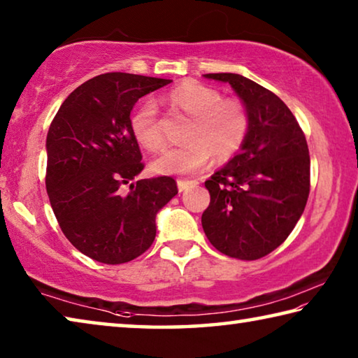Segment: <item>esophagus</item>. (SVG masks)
Here are the masks:
<instances>
[{"label": "esophagus", "instance_id": "34e87169", "mask_svg": "<svg viewBox=\"0 0 358 358\" xmlns=\"http://www.w3.org/2000/svg\"><path fill=\"white\" fill-rule=\"evenodd\" d=\"M196 185H197L196 180H183V178L177 180V186H178V191H180V192H183V191L187 189V187L196 186Z\"/></svg>", "mask_w": 358, "mask_h": 358}]
</instances>
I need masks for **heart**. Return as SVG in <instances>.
I'll return each mask as SVG.
<instances>
[{"instance_id": "b5f03b06", "label": "heart", "mask_w": 358, "mask_h": 358, "mask_svg": "<svg viewBox=\"0 0 358 358\" xmlns=\"http://www.w3.org/2000/svg\"><path fill=\"white\" fill-rule=\"evenodd\" d=\"M167 106L187 117L181 131V141L151 162V172L157 175L189 173L207 164L210 156L215 162H226L243 147L251 128L246 106L238 99H222L216 88L196 80H185L166 94ZM131 131L137 143L148 151L164 145L156 107L147 102L131 118Z\"/></svg>"}]
</instances>
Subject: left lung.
I'll return each instance as SVG.
<instances>
[{"label": "left lung", "instance_id": "obj_1", "mask_svg": "<svg viewBox=\"0 0 358 358\" xmlns=\"http://www.w3.org/2000/svg\"><path fill=\"white\" fill-rule=\"evenodd\" d=\"M229 83L246 106L251 128L243 147L205 181L210 205L203 232L229 257L256 260L292 232L310 196V151L289 107L240 74H205Z\"/></svg>", "mask_w": 358, "mask_h": 358}]
</instances>
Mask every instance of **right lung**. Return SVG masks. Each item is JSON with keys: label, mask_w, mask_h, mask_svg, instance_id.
Here are the masks:
<instances>
[{"label": "right lung", "mask_w": 358, "mask_h": 358, "mask_svg": "<svg viewBox=\"0 0 358 358\" xmlns=\"http://www.w3.org/2000/svg\"><path fill=\"white\" fill-rule=\"evenodd\" d=\"M172 80L107 72L76 88L47 134L45 187L53 213L72 245L98 262L124 264L156 237V215L177 196L172 177L138 180L142 153L131 110L142 96ZM129 184L130 192H120Z\"/></svg>", "instance_id": "obj_1"}]
</instances>
